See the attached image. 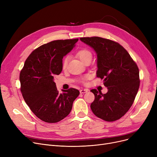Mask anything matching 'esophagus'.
Masks as SVG:
<instances>
[{"label": "esophagus", "mask_w": 157, "mask_h": 157, "mask_svg": "<svg viewBox=\"0 0 157 157\" xmlns=\"http://www.w3.org/2000/svg\"><path fill=\"white\" fill-rule=\"evenodd\" d=\"M88 91H89V90L86 88V89H81L79 92L81 94H85V93H87Z\"/></svg>", "instance_id": "esophagus-1"}]
</instances>
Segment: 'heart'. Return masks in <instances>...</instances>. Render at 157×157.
<instances>
[{"mask_svg": "<svg viewBox=\"0 0 157 157\" xmlns=\"http://www.w3.org/2000/svg\"><path fill=\"white\" fill-rule=\"evenodd\" d=\"M76 56L82 62L85 63L86 60L92 59V53L88 49H81L76 53ZM69 60V56H66L64 58V59L63 60V62H62V67L63 69H65L66 68H67ZM90 77V74H86V75H85L84 76L81 78V81L83 83H86V80L88 79H89Z\"/></svg>", "mask_w": 157, "mask_h": 157, "instance_id": "b5f03b06", "label": "heart"}]
</instances>
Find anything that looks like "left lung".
I'll return each instance as SVG.
<instances>
[{
	"mask_svg": "<svg viewBox=\"0 0 157 157\" xmlns=\"http://www.w3.org/2000/svg\"><path fill=\"white\" fill-rule=\"evenodd\" d=\"M80 40L97 53V77L104 80L108 89L105 94L96 89L90 90L95 95L90 108L103 120H118L129 110L137 94L140 85L137 65L117 42L99 37H81Z\"/></svg>",
	"mask_w": 157,
	"mask_h": 157,
	"instance_id": "left-lung-1",
	"label": "left lung"
}]
</instances>
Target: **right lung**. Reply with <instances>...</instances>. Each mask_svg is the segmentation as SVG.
Wrapping results in <instances>:
<instances>
[{
    "label": "right lung",
    "mask_w": 157,
    "mask_h": 157,
    "mask_svg": "<svg viewBox=\"0 0 157 157\" xmlns=\"http://www.w3.org/2000/svg\"><path fill=\"white\" fill-rule=\"evenodd\" d=\"M78 39L56 40L39 46L25 62L20 74V90L25 101L36 116L47 123L61 121L70 113L79 90L71 88L57 91L54 77L62 71L63 57Z\"/></svg>",
    "instance_id": "add662e5"
}]
</instances>
